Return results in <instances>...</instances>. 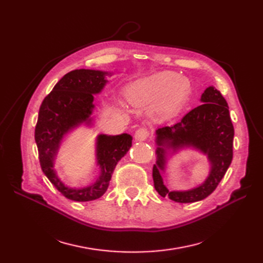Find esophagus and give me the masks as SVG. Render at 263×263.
Segmentation results:
<instances>
[{
  "label": "esophagus",
  "instance_id": "obj_1",
  "mask_svg": "<svg viewBox=\"0 0 263 263\" xmlns=\"http://www.w3.org/2000/svg\"><path fill=\"white\" fill-rule=\"evenodd\" d=\"M148 136H149V132L146 128H144V127H142V128H139V129L136 130L134 137L137 141H144L148 138Z\"/></svg>",
  "mask_w": 263,
  "mask_h": 263
}]
</instances>
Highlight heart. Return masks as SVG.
Returning a JSON list of instances; mask_svg holds the SVG:
<instances>
[{
  "label": "heart",
  "mask_w": 263,
  "mask_h": 263,
  "mask_svg": "<svg viewBox=\"0 0 263 263\" xmlns=\"http://www.w3.org/2000/svg\"><path fill=\"white\" fill-rule=\"evenodd\" d=\"M186 83V90L184 85ZM187 95L186 81L171 71H163L134 82L127 91V98L133 104L155 103L154 109L160 117L174 114L182 106Z\"/></svg>",
  "instance_id": "b5f03b06"
}]
</instances>
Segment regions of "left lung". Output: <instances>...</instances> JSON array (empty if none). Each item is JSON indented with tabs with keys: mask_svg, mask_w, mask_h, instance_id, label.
Returning <instances> with one entry per match:
<instances>
[{
	"mask_svg": "<svg viewBox=\"0 0 263 263\" xmlns=\"http://www.w3.org/2000/svg\"><path fill=\"white\" fill-rule=\"evenodd\" d=\"M198 106L173 126L156 130V155L153 178L157 192L177 203L204 200L214 192L224 178L233 160L234 126L227 102L216 87L211 85L201 97ZM185 147L200 151L208 157L211 170L202 185L185 191H172L165 185L162 176L167 157Z\"/></svg>",
	"mask_w": 263,
	"mask_h": 263,
	"instance_id": "8db88e82",
	"label": "left lung"
}]
</instances>
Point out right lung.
<instances>
[{"label": "right lung", "mask_w": 263, "mask_h": 263, "mask_svg": "<svg viewBox=\"0 0 263 263\" xmlns=\"http://www.w3.org/2000/svg\"><path fill=\"white\" fill-rule=\"evenodd\" d=\"M110 72L101 70L77 69L63 76L52 91L44 99L38 113L35 141L39 162L45 176L59 192L69 200L89 202L106 192L117 162L132 147L129 134L116 136L101 134L95 142L97 165L100 176L92 184L83 187L66 185L54 170V159L62 139L77 127L93 125L94 95L100 94L107 83Z\"/></svg>", "instance_id": "right-lung-1"}]
</instances>
